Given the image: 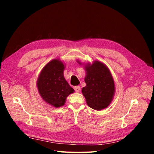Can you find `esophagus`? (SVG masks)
Segmentation results:
<instances>
[{
    "mask_svg": "<svg viewBox=\"0 0 154 154\" xmlns=\"http://www.w3.org/2000/svg\"><path fill=\"white\" fill-rule=\"evenodd\" d=\"M74 90H75V92L77 93H79L81 91V87L79 86H75V88H74Z\"/></svg>",
    "mask_w": 154,
    "mask_h": 154,
    "instance_id": "1",
    "label": "esophagus"
}]
</instances>
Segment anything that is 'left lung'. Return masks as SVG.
Instances as JSON below:
<instances>
[{
  "instance_id": "obj_1",
  "label": "left lung",
  "mask_w": 154,
  "mask_h": 154,
  "mask_svg": "<svg viewBox=\"0 0 154 154\" xmlns=\"http://www.w3.org/2000/svg\"><path fill=\"white\" fill-rule=\"evenodd\" d=\"M77 62L81 64L80 61ZM84 64V63H83ZM86 86L82 93L89 107L100 111L110 105L115 93V85L112 74L105 64L95 61L84 64Z\"/></svg>"
}]
</instances>
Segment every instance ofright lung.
<instances>
[{"label":"right lung","instance_id":"1","mask_svg":"<svg viewBox=\"0 0 154 154\" xmlns=\"http://www.w3.org/2000/svg\"><path fill=\"white\" fill-rule=\"evenodd\" d=\"M65 66L59 59H53L43 68L36 82L43 100L56 108L63 106L66 98L75 91L64 79Z\"/></svg>","mask_w":154,"mask_h":154}]
</instances>
